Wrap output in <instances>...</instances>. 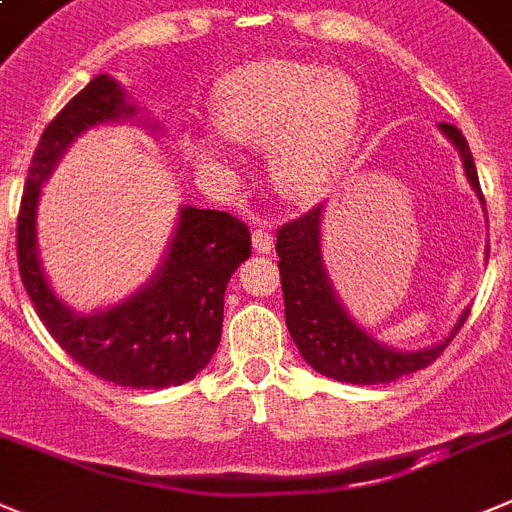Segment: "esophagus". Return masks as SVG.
Wrapping results in <instances>:
<instances>
[{"instance_id": "1", "label": "esophagus", "mask_w": 512, "mask_h": 512, "mask_svg": "<svg viewBox=\"0 0 512 512\" xmlns=\"http://www.w3.org/2000/svg\"><path fill=\"white\" fill-rule=\"evenodd\" d=\"M251 241L256 253H271V248H274V233H271L269 228H256V231L251 233Z\"/></svg>"}]
</instances>
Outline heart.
Instances as JSON below:
<instances>
[{"instance_id": "heart-1", "label": "heart", "mask_w": 512, "mask_h": 512, "mask_svg": "<svg viewBox=\"0 0 512 512\" xmlns=\"http://www.w3.org/2000/svg\"><path fill=\"white\" fill-rule=\"evenodd\" d=\"M360 119V88L348 70L269 58L225 75L213 98L223 142L266 149V175L284 200L317 198L348 152ZM187 159L203 172L231 167L223 144L187 134Z\"/></svg>"}]
</instances>
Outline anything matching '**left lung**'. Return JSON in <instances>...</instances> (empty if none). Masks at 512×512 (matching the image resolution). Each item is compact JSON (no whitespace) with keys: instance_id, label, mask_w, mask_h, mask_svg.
<instances>
[{"instance_id":"left-lung-1","label":"left lung","mask_w":512,"mask_h":512,"mask_svg":"<svg viewBox=\"0 0 512 512\" xmlns=\"http://www.w3.org/2000/svg\"><path fill=\"white\" fill-rule=\"evenodd\" d=\"M439 131L462 157L467 182L485 208L470 144L457 126L439 124ZM322 215H325V203L314 205L302 218L281 225L276 231L284 312H287L289 335L299 348V355L317 373L340 383H355V386L391 383L401 375H411L434 363L464 325L470 307L459 314L449 335L429 348L401 350L373 337L353 320V314L340 302L335 284L327 274L325 256H322Z\"/></svg>"}]
</instances>
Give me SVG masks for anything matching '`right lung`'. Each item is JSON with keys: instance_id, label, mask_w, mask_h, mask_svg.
Returning a JSON list of instances; mask_svg holds the SVG:
<instances>
[{"instance_id": "1", "label": "right lung", "mask_w": 512, "mask_h": 512, "mask_svg": "<svg viewBox=\"0 0 512 512\" xmlns=\"http://www.w3.org/2000/svg\"><path fill=\"white\" fill-rule=\"evenodd\" d=\"M162 126L131 103L109 73L96 75L42 131L17 218L20 276L37 317L60 348L103 381L167 388L192 381L213 358L223 330V297L233 271L251 256V233L223 210L180 205L175 233L152 279L121 302L75 312L50 287L37 243V203L45 180L83 131L101 124Z\"/></svg>"}]
</instances>
